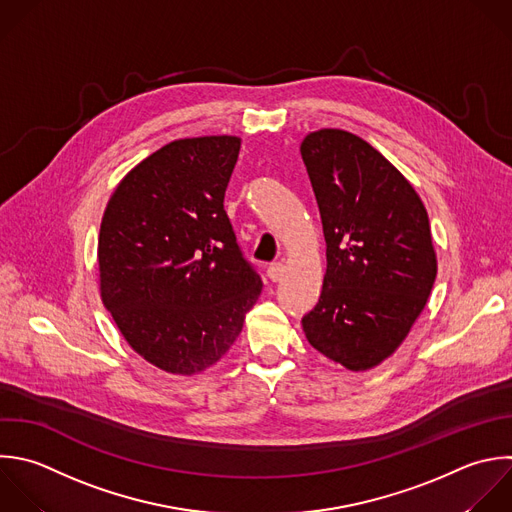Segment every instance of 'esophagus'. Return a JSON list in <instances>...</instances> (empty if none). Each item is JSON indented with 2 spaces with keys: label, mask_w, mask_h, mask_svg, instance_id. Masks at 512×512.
Wrapping results in <instances>:
<instances>
[{
  "label": "esophagus",
  "mask_w": 512,
  "mask_h": 512,
  "mask_svg": "<svg viewBox=\"0 0 512 512\" xmlns=\"http://www.w3.org/2000/svg\"><path fill=\"white\" fill-rule=\"evenodd\" d=\"M266 274H268V278H270L272 282H278V280L282 278V274H284V264H282V262L270 264L268 270H266Z\"/></svg>",
  "instance_id": "esophagus-1"
}]
</instances>
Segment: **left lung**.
<instances>
[{"label":"left lung","mask_w":512,"mask_h":512,"mask_svg":"<svg viewBox=\"0 0 512 512\" xmlns=\"http://www.w3.org/2000/svg\"><path fill=\"white\" fill-rule=\"evenodd\" d=\"M300 154L318 202L326 274L302 318L308 342L352 372L394 354L436 278L426 208L368 142L336 128L310 132Z\"/></svg>","instance_id":"obj_1"}]
</instances>
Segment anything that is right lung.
Returning <instances> with one entry per match:
<instances>
[{"mask_svg": "<svg viewBox=\"0 0 512 512\" xmlns=\"http://www.w3.org/2000/svg\"><path fill=\"white\" fill-rule=\"evenodd\" d=\"M238 154L236 136L174 140L122 178L102 218V302L126 342L170 374L214 366L262 292L224 210Z\"/></svg>", "mask_w": 512, "mask_h": 512, "instance_id": "1", "label": "right lung"}]
</instances>
